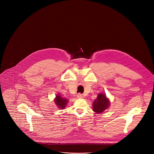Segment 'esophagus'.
Returning <instances> with one entry per match:
<instances>
[{"mask_svg": "<svg viewBox=\"0 0 154 154\" xmlns=\"http://www.w3.org/2000/svg\"><path fill=\"white\" fill-rule=\"evenodd\" d=\"M77 97L78 99H82V98L83 97V95H82V94H81L79 93V94L77 95Z\"/></svg>", "mask_w": 154, "mask_h": 154, "instance_id": "esophagus-1", "label": "esophagus"}]
</instances>
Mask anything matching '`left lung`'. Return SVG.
I'll return each mask as SVG.
<instances>
[{"mask_svg":"<svg viewBox=\"0 0 154 154\" xmlns=\"http://www.w3.org/2000/svg\"><path fill=\"white\" fill-rule=\"evenodd\" d=\"M110 106V100L104 93H99L93 103V111L97 114H100Z\"/></svg>","mask_w":154,"mask_h":154,"instance_id":"left-lung-1","label":"left lung"}]
</instances>
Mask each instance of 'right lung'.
Here are the masks:
<instances>
[{
    "label": "right lung",
    "mask_w": 154,
    "mask_h": 154,
    "mask_svg": "<svg viewBox=\"0 0 154 154\" xmlns=\"http://www.w3.org/2000/svg\"><path fill=\"white\" fill-rule=\"evenodd\" d=\"M69 100L67 99H65L60 94H57L54 99V102L57 106L59 109H63L66 108V106L67 105Z\"/></svg>",
    "instance_id": "add662e5"
}]
</instances>
